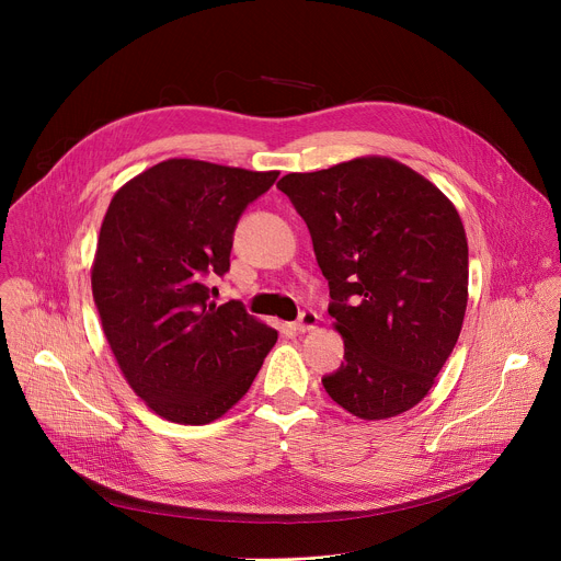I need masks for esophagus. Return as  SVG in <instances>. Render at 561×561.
<instances>
[{
	"instance_id": "34e87169",
	"label": "esophagus",
	"mask_w": 561,
	"mask_h": 561,
	"mask_svg": "<svg viewBox=\"0 0 561 561\" xmlns=\"http://www.w3.org/2000/svg\"><path fill=\"white\" fill-rule=\"evenodd\" d=\"M317 322H319V317H317V312H312V310H304L301 314H299V319H297V331L299 333H310V331H314L317 329Z\"/></svg>"
}]
</instances>
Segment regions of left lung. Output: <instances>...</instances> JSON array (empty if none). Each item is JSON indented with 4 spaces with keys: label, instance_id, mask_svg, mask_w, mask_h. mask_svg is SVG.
Wrapping results in <instances>:
<instances>
[{
    "label": "left lung",
    "instance_id": "8db88e82",
    "mask_svg": "<svg viewBox=\"0 0 561 561\" xmlns=\"http://www.w3.org/2000/svg\"><path fill=\"white\" fill-rule=\"evenodd\" d=\"M329 279L340 370L322 383L351 415L377 422L417 407L461 333L468 242L455 204L381 154L277 182Z\"/></svg>",
    "mask_w": 561,
    "mask_h": 561
}]
</instances>
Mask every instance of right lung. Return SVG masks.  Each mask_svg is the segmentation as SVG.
Here are the masks:
<instances>
[{
  "instance_id": "right-lung-1",
  "label": "right lung",
  "mask_w": 561,
  "mask_h": 561,
  "mask_svg": "<svg viewBox=\"0 0 561 561\" xmlns=\"http://www.w3.org/2000/svg\"><path fill=\"white\" fill-rule=\"evenodd\" d=\"M277 175L173 157L128 180L108 204L93 299L124 379L159 417L184 426L219 420L277 342L239 301H210L204 284L228 271L239 215Z\"/></svg>"
}]
</instances>
